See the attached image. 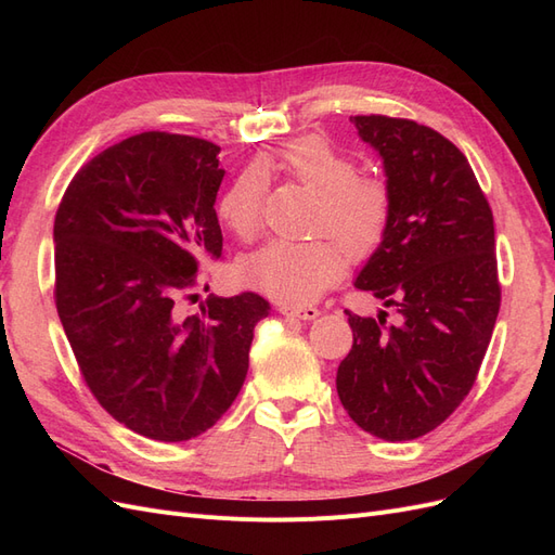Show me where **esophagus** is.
I'll list each match as a JSON object with an SVG mask.
<instances>
[{
	"mask_svg": "<svg viewBox=\"0 0 555 555\" xmlns=\"http://www.w3.org/2000/svg\"><path fill=\"white\" fill-rule=\"evenodd\" d=\"M278 310H280L282 314L296 317V319H314V317H319V310H317V308H312V306H292V304H282Z\"/></svg>",
	"mask_w": 555,
	"mask_h": 555,
	"instance_id": "34e87169",
	"label": "esophagus"
}]
</instances>
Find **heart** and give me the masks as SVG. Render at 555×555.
<instances>
[{
  "mask_svg": "<svg viewBox=\"0 0 555 555\" xmlns=\"http://www.w3.org/2000/svg\"><path fill=\"white\" fill-rule=\"evenodd\" d=\"M273 162L319 194L317 231L333 241H271L243 261V275L282 304H310L343 278V248L351 259H365L384 243L393 217L391 192L379 178L359 176L357 159L319 133L284 143ZM263 196V171L247 166L222 192L220 220L236 236L251 238L261 227Z\"/></svg>",
  "mask_w": 555,
  "mask_h": 555,
  "instance_id": "1",
  "label": "heart"
}]
</instances>
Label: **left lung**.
Here are the masks:
<instances>
[{"label": "left lung", "instance_id": "obj_1", "mask_svg": "<svg viewBox=\"0 0 555 555\" xmlns=\"http://www.w3.org/2000/svg\"><path fill=\"white\" fill-rule=\"evenodd\" d=\"M384 164L393 217L357 275L398 312L349 317L354 345L338 365L351 422L375 438L416 440L473 389L500 310L493 212L461 150L442 133L386 115L351 117Z\"/></svg>", "mask_w": 555, "mask_h": 555}]
</instances>
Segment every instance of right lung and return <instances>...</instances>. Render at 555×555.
Wrapping results in <instances>:
<instances>
[{
	"mask_svg": "<svg viewBox=\"0 0 555 555\" xmlns=\"http://www.w3.org/2000/svg\"><path fill=\"white\" fill-rule=\"evenodd\" d=\"M220 147L145 131L74 176L55 215V306L80 375L115 422L159 442L208 430L236 400L268 300L208 296L182 317L201 259L222 257Z\"/></svg>",
	"mask_w": 555,
	"mask_h": 555,
	"instance_id": "right-lung-1",
	"label": "right lung"
}]
</instances>
